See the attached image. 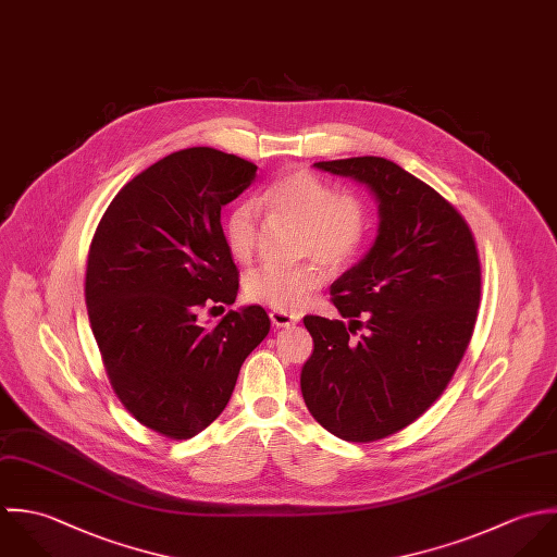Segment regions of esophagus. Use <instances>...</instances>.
Wrapping results in <instances>:
<instances>
[{
	"mask_svg": "<svg viewBox=\"0 0 557 557\" xmlns=\"http://www.w3.org/2000/svg\"><path fill=\"white\" fill-rule=\"evenodd\" d=\"M269 317H271V323L275 327H290V325H297L301 321L299 314H290V312H282V310H273Z\"/></svg>",
	"mask_w": 557,
	"mask_h": 557,
	"instance_id": "34e87169",
	"label": "esophagus"
}]
</instances>
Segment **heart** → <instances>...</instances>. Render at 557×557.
<instances>
[{
	"label": "heart",
	"mask_w": 557,
	"mask_h": 557,
	"mask_svg": "<svg viewBox=\"0 0 557 557\" xmlns=\"http://www.w3.org/2000/svg\"><path fill=\"white\" fill-rule=\"evenodd\" d=\"M256 209L269 222L299 225V253L312 256L330 269L348 264L368 236L363 200L355 194H339L334 183L310 170H293L269 183L258 194ZM256 209L238 205L225 220V243L238 262H249L256 251ZM319 262L258 269L247 277L245 295L273 310H299L325 280Z\"/></svg>",
	"instance_id": "1"
}]
</instances>
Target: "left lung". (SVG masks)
I'll return each instance as SVG.
<instances>
[{
  "label": "left lung",
  "instance_id": "left-lung-1",
  "mask_svg": "<svg viewBox=\"0 0 557 557\" xmlns=\"http://www.w3.org/2000/svg\"><path fill=\"white\" fill-rule=\"evenodd\" d=\"M379 202L368 253L332 284L342 321L306 317L314 339L301 394L332 435L368 444L416 422L442 394L473 334L480 258L460 213L383 157L319 161ZM359 329L367 332L355 341Z\"/></svg>",
  "mask_w": 557,
  "mask_h": 557
}]
</instances>
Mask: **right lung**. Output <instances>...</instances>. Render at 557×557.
<instances>
[{"label": "right lung", "mask_w": 557, "mask_h": 557, "mask_svg": "<svg viewBox=\"0 0 557 557\" xmlns=\"http://www.w3.org/2000/svg\"><path fill=\"white\" fill-rule=\"evenodd\" d=\"M256 165L209 146L163 157L128 181L99 223L86 304L110 383L124 409L168 440H191L220 418L245 357L267 337L260 306L200 325L207 306H232L238 269L222 207Z\"/></svg>", "instance_id": "right-lung-1"}]
</instances>
